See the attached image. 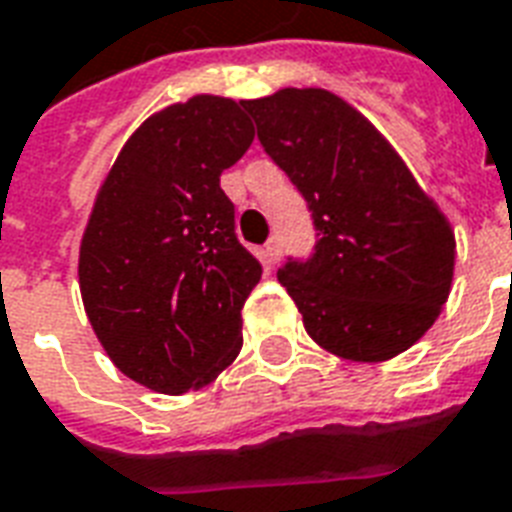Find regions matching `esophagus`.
<instances>
[{"label":"esophagus","mask_w":512,"mask_h":512,"mask_svg":"<svg viewBox=\"0 0 512 512\" xmlns=\"http://www.w3.org/2000/svg\"><path fill=\"white\" fill-rule=\"evenodd\" d=\"M264 261H267L269 267H275L277 261H280V240H277V235L269 237L267 245H264Z\"/></svg>","instance_id":"obj_1"}]
</instances>
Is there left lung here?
<instances>
[{"mask_svg":"<svg viewBox=\"0 0 512 512\" xmlns=\"http://www.w3.org/2000/svg\"><path fill=\"white\" fill-rule=\"evenodd\" d=\"M243 106L318 229L310 259L277 269L307 334L344 360L406 352L451 293L449 219L390 141L339 95L283 87Z\"/></svg>","mask_w":512,"mask_h":512,"instance_id":"obj_1","label":"left lung"}]
</instances>
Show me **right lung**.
Listing matches in <instances>:
<instances>
[{
    "label": "right lung",
    "instance_id": "1",
    "mask_svg": "<svg viewBox=\"0 0 512 512\" xmlns=\"http://www.w3.org/2000/svg\"><path fill=\"white\" fill-rule=\"evenodd\" d=\"M251 144L243 101L192 95L141 122L95 194L82 304L114 366L149 390H200L243 347L261 264L237 240L221 173Z\"/></svg>",
    "mask_w": 512,
    "mask_h": 512
}]
</instances>
